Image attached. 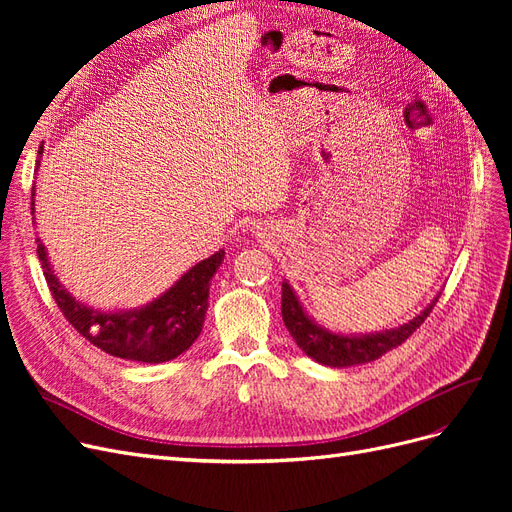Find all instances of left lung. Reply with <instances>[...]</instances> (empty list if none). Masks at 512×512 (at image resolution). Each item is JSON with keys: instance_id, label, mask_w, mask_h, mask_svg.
<instances>
[{"instance_id": "1", "label": "left lung", "mask_w": 512, "mask_h": 512, "mask_svg": "<svg viewBox=\"0 0 512 512\" xmlns=\"http://www.w3.org/2000/svg\"><path fill=\"white\" fill-rule=\"evenodd\" d=\"M440 294L431 299V303L423 309L421 314L408 320L406 324H399L395 329L376 331V333H335L327 327H322L312 316H309L303 303L299 301L297 292L284 280L282 282V320L286 324L288 333L292 335L297 346L324 367H352L363 365L369 361L380 359L382 354L404 344L406 339L421 327L429 312L436 305Z\"/></svg>"}]
</instances>
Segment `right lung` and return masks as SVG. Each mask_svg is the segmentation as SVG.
Instances as JSON below:
<instances>
[{
	"label": "right lung",
	"instance_id": "obj_1",
	"mask_svg": "<svg viewBox=\"0 0 512 512\" xmlns=\"http://www.w3.org/2000/svg\"><path fill=\"white\" fill-rule=\"evenodd\" d=\"M40 147L38 153H42ZM40 168V160H38ZM36 188L32 194V215L36 213ZM36 224V215H34ZM36 254L61 314L91 344L106 354L138 363H166L188 350L203 331L209 309V286L224 260V250L196 262L179 280L156 299L130 309H98L79 301L59 282L49 252L36 237Z\"/></svg>",
	"mask_w": 512,
	"mask_h": 512
}]
</instances>
